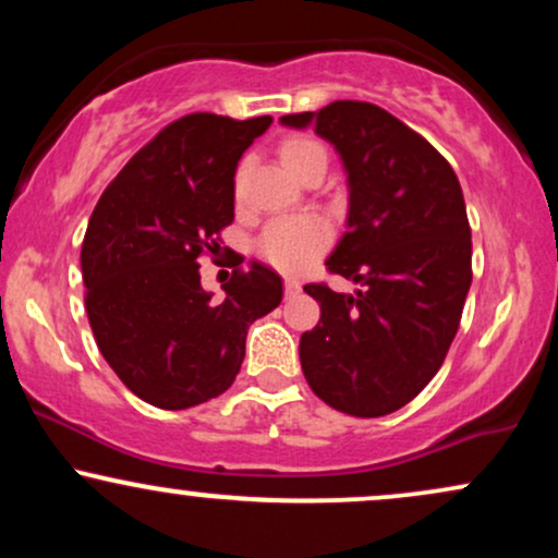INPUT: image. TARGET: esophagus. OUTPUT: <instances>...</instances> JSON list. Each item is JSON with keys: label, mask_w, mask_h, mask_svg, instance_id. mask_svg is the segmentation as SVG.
Wrapping results in <instances>:
<instances>
[{"label": "esophagus", "mask_w": 558, "mask_h": 558, "mask_svg": "<svg viewBox=\"0 0 558 558\" xmlns=\"http://www.w3.org/2000/svg\"><path fill=\"white\" fill-rule=\"evenodd\" d=\"M299 291H301V283H299V280L286 278V296H296Z\"/></svg>", "instance_id": "1"}]
</instances>
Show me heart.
<instances>
[{"label": "heart", "instance_id": "b5f03b06", "mask_svg": "<svg viewBox=\"0 0 558 558\" xmlns=\"http://www.w3.org/2000/svg\"><path fill=\"white\" fill-rule=\"evenodd\" d=\"M278 155L280 162L296 178L315 159H328L323 144L310 136H286L280 141ZM328 243L330 230L319 217H283V220H275L272 226H267L265 233L259 235V254L278 270L299 272L310 262H315L328 248Z\"/></svg>", "mask_w": 558, "mask_h": 558}]
</instances>
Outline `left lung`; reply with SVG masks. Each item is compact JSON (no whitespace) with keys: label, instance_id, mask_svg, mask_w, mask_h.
Instances as JSON below:
<instances>
[{"label":"left lung","instance_id":"8db88e82","mask_svg":"<svg viewBox=\"0 0 558 558\" xmlns=\"http://www.w3.org/2000/svg\"><path fill=\"white\" fill-rule=\"evenodd\" d=\"M312 125L349 172V230L325 267L360 283H306L319 323L301 336L306 383L351 417H383L444 364L472 283V230L457 172L417 131L369 101L280 118Z\"/></svg>","mask_w":558,"mask_h":558}]
</instances>
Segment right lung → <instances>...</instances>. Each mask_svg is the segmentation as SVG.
<instances>
[{"label": "right lung", "instance_id": "add662e5", "mask_svg": "<svg viewBox=\"0 0 558 558\" xmlns=\"http://www.w3.org/2000/svg\"><path fill=\"white\" fill-rule=\"evenodd\" d=\"M272 123L191 112L128 159L96 204L81 248L96 345L138 399L189 409L226 393L246 330L283 299V280L254 262L226 299L202 288L198 259L233 222L235 168Z\"/></svg>", "mask_w": 558, "mask_h": 558}]
</instances>
